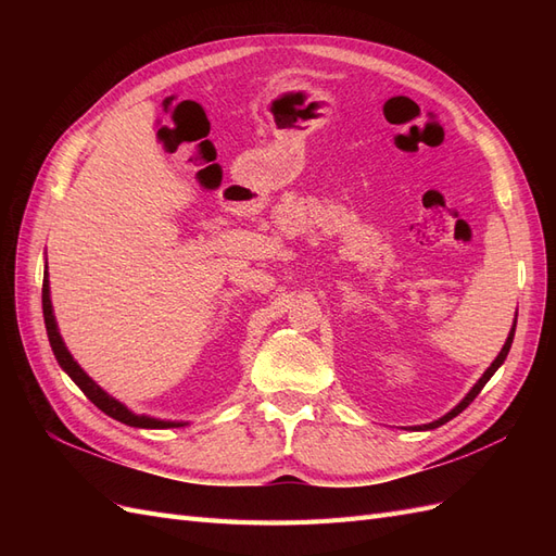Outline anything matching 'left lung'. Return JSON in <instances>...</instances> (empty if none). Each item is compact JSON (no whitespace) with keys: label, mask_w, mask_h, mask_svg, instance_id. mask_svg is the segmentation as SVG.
Wrapping results in <instances>:
<instances>
[{"label":"left lung","mask_w":556,"mask_h":556,"mask_svg":"<svg viewBox=\"0 0 556 556\" xmlns=\"http://www.w3.org/2000/svg\"><path fill=\"white\" fill-rule=\"evenodd\" d=\"M515 327H517V313H515V323H513V329H510V333H508V339H506V343H503V348H501V352H498V355H496V359L492 362V366L490 368H486V371L482 374V378L473 384V387H470V392L457 403V406H454L450 413H445L443 417H439V419H433V422H429V425H422V427H413L415 431H429V429H435V427H441V425H445V422H450V419L452 417H457L464 408H468L470 406V401H473L478 394H480V390H482V387L486 384V382H490V378L498 371V366L503 364V362H506V357H508V352H510V345H513V339H515Z\"/></svg>","instance_id":"left-lung-1"}]
</instances>
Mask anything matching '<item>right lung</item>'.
I'll use <instances>...</instances> for the list:
<instances>
[{
    "label": "right lung",
    "mask_w": 556,
    "mask_h": 556,
    "mask_svg": "<svg viewBox=\"0 0 556 556\" xmlns=\"http://www.w3.org/2000/svg\"><path fill=\"white\" fill-rule=\"evenodd\" d=\"M41 304H43V323H46V331H48V341H50V348H53V355H55L58 364L62 366V371L80 387L83 394H86L99 410L106 413L113 419H117V422L129 425V427H137V429H176V427L188 425V422H172V419H160V417L131 413L123 401H117L115 396L104 392L102 387H99L86 371H83V368L78 366V362L72 357V352L66 350L62 336H60V329H58V319H55V313H53V301H50L48 262H46V274H43Z\"/></svg>",
    "instance_id": "right-lung-1"
}]
</instances>
